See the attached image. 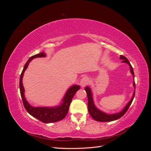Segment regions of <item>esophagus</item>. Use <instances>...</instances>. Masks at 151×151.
<instances>
[{"label":"esophagus","instance_id":"1","mask_svg":"<svg viewBox=\"0 0 151 151\" xmlns=\"http://www.w3.org/2000/svg\"><path fill=\"white\" fill-rule=\"evenodd\" d=\"M89 82V79L88 78V77H83V79H81V81L80 82V84H81V86L82 87H85L86 86H87V85L88 84Z\"/></svg>","mask_w":151,"mask_h":151}]
</instances>
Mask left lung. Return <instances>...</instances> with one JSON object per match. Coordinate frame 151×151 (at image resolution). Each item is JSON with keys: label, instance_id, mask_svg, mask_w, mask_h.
<instances>
[{"label": "left lung", "instance_id": "8db88e82", "mask_svg": "<svg viewBox=\"0 0 151 151\" xmlns=\"http://www.w3.org/2000/svg\"><path fill=\"white\" fill-rule=\"evenodd\" d=\"M120 59L123 60L122 62L127 63L130 65V72L132 73V74L134 76V72L133 68H132L129 60H128V59L125 57L123 56V55H120ZM134 86L135 88V81L134 82ZM85 91H86L87 95H88V111H89L90 115L94 120L100 122H111L113 120H116L119 119L120 118H121L122 116L124 115L125 113L127 111L128 109L129 108L132 101H133V99L134 98L135 93V91L134 93V94H133V96H132L131 100L129 102V103L126 105V106L124 108V109H123L121 112L115 113V114H113V115H108V114H106L105 113L99 110V109L98 108H96V107L94 106V103H93V100L92 93H91V89L89 88L88 86H87L85 88Z\"/></svg>", "mask_w": 151, "mask_h": 151}]
</instances>
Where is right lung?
<instances>
[{"label": "right lung", "instance_id": "1", "mask_svg": "<svg viewBox=\"0 0 151 151\" xmlns=\"http://www.w3.org/2000/svg\"><path fill=\"white\" fill-rule=\"evenodd\" d=\"M46 57V55L44 52L40 53L38 54L35 55L31 57L29 60L27 61L24 67L22 70L21 74L20 76L19 81V88L21 96L22 99V103H23L24 106L26 111H28L31 116L37 118L40 121L43 123H53L57 122L60 120H63L65 117L68 113L69 106L72 100L74 98L76 93L79 89H80V86L74 85L72 86L71 88L68 89L67 92L66 93L64 98L63 99V103L57 107L54 108H47V107H33L26 101L24 97V89L23 85H22V77L24 75V72L28 67L29 62L35 58L38 57Z\"/></svg>", "mask_w": 151, "mask_h": 151}]
</instances>
